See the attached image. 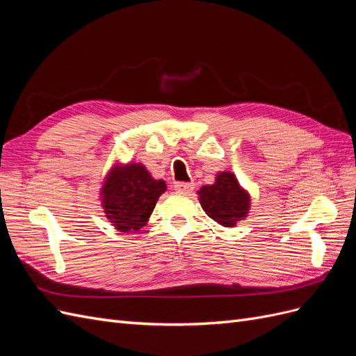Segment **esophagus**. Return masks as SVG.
Returning a JSON list of instances; mask_svg holds the SVG:
<instances>
[{"label": "esophagus", "mask_w": 356, "mask_h": 356, "mask_svg": "<svg viewBox=\"0 0 356 356\" xmlns=\"http://www.w3.org/2000/svg\"><path fill=\"white\" fill-rule=\"evenodd\" d=\"M174 188L178 193H184V195H190V193H193V190H195V186L190 184V182H175Z\"/></svg>", "instance_id": "obj_1"}]
</instances>
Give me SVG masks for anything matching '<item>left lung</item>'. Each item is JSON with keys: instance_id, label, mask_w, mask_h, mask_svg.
<instances>
[{"instance_id": "left-lung-1", "label": "left lung", "mask_w": 356, "mask_h": 356, "mask_svg": "<svg viewBox=\"0 0 356 356\" xmlns=\"http://www.w3.org/2000/svg\"><path fill=\"white\" fill-rule=\"evenodd\" d=\"M199 196L208 217L224 227H233L245 217L250 208V196L239 187L238 179L230 172L220 174L215 184L203 186Z\"/></svg>"}]
</instances>
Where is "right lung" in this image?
<instances>
[{
  "label": "right lung",
  "mask_w": 356,
  "mask_h": 356,
  "mask_svg": "<svg viewBox=\"0 0 356 356\" xmlns=\"http://www.w3.org/2000/svg\"><path fill=\"white\" fill-rule=\"evenodd\" d=\"M165 190V181L153 179L143 165L115 168L102 188L106 218L120 232H136L144 227Z\"/></svg>",
  "instance_id": "add662e5"
}]
</instances>
